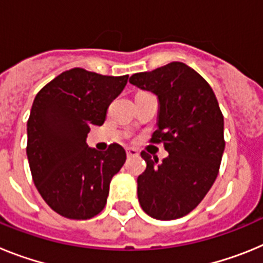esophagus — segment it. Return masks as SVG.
Instances as JSON below:
<instances>
[{"label": "esophagus", "instance_id": "1", "mask_svg": "<svg viewBox=\"0 0 263 263\" xmlns=\"http://www.w3.org/2000/svg\"><path fill=\"white\" fill-rule=\"evenodd\" d=\"M126 154H127V157H137V155H138V150L134 147H127Z\"/></svg>", "mask_w": 263, "mask_h": 263}]
</instances>
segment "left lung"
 <instances>
[{
  "label": "left lung",
  "mask_w": 263,
  "mask_h": 263,
  "mask_svg": "<svg viewBox=\"0 0 263 263\" xmlns=\"http://www.w3.org/2000/svg\"><path fill=\"white\" fill-rule=\"evenodd\" d=\"M130 83L159 99L158 129L150 142L163 143L160 163L146 152L137 179L142 210L157 220H175L195 210L217 178L225 148L224 116L205 79L180 62L139 72Z\"/></svg>",
  "instance_id": "left-lung-1"
}]
</instances>
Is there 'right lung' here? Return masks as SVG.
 Here are the masks:
<instances>
[{
	"mask_svg": "<svg viewBox=\"0 0 263 263\" xmlns=\"http://www.w3.org/2000/svg\"><path fill=\"white\" fill-rule=\"evenodd\" d=\"M127 79L72 68L35 96L27 120V159L38 192L63 217L87 220L105 206L110 180L126 153L118 143L97 152L85 138L92 125L104 124Z\"/></svg>",
	"mask_w": 263,
	"mask_h": 263,
	"instance_id": "right-lung-1",
	"label": "right lung"
}]
</instances>
